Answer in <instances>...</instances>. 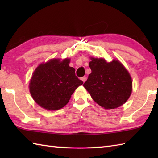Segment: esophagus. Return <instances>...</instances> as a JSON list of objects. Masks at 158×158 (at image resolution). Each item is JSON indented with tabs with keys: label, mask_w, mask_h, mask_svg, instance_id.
Instances as JSON below:
<instances>
[{
	"label": "esophagus",
	"mask_w": 158,
	"mask_h": 158,
	"mask_svg": "<svg viewBox=\"0 0 158 158\" xmlns=\"http://www.w3.org/2000/svg\"><path fill=\"white\" fill-rule=\"evenodd\" d=\"M86 79H87V77H83L82 78H81V80L83 81V82H85V81H86Z\"/></svg>",
	"instance_id": "esophagus-1"
}]
</instances>
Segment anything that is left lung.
<instances>
[{"label": "left lung", "mask_w": 158, "mask_h": 158, "mask_svg": "<svg viewBox=\"0 0 158 158\" xmlns=\"http://www.w3.org/2000/svg\"><path fill=\"white\" fill-rule=\"evenodd\" d=\"M91 73L84 86L93 100L106 109H116L126 102L132 90L130 73L119 60L107 63L104 58H90Z\"/></svg>", "instance_id": "obj_1"}]
</instances>
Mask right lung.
I'll use <instances>...</instances> for the list:
<instances>
[{"mask_svg":"<svg viewBox=\"0 0 158 158\" xmlns=\"http://www.w3.org/2000/svg\"><path fill=\"white\" fill-rule=\"evenodd\" d=\"M70 60L53 58L39 65L32 75L29 90L35 102L47 110H58L68 103L71 95L83 84L69 67Z\"/></svg>","mask_w":158,"mask_h":158,"instance_id":"1","label":"right lung"}]
</instances>
